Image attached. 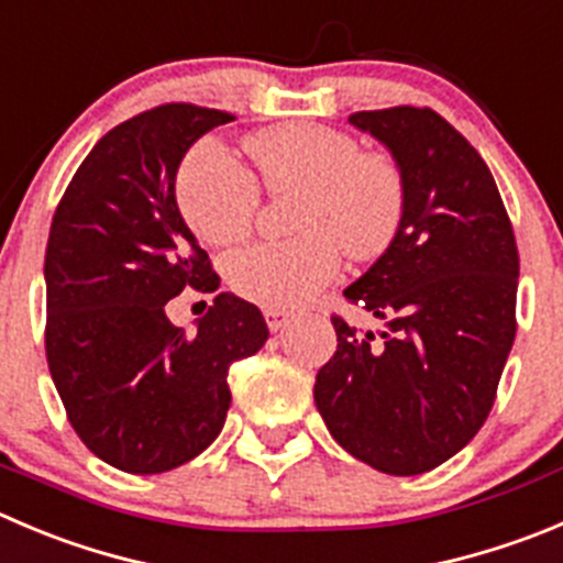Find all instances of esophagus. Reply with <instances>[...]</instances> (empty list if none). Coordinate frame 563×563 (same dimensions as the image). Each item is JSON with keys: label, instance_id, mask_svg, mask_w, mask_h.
<instances>
[{"label": "esophagus", "instance_id": "obj_1", "mask_svg": "<svg viewBox=\"0 0 563 563\" xmlns=\"http://www.w3.org/2000/svg\"><path fill=\"white\" fill-rule=\"evenodd\" d=\"M265 320H267V329L271 331H282L290 320V314L282 312V309H265Z\"/></svg>", "mask_w": 563, "mask_h": 563}]
</instances>
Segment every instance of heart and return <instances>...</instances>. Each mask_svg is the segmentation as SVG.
I'll list each match as a JSON object with an SVG mask.
<instances>
[{
	"label": "heart",
	"mask_w": 563,
	"mask_h": 563,
	"mask_svg": "<svg viewBox=\"0 0 563 563\" xmlns=\"http://www.w3.org/2000/svg\"><path fill=\"white\" fill-rule=\"evenodd\" d=\"M267 192H292V232L285 243H256L227 260L238 296L265 309H296L340 276L342 251L378 256L398 234L406 179L384 152H362L351 135L323 124H282L245 143ZM187 227L210 245H232L254 227L260 187L218 141L187 152L176 174Z\"/></svg>",
	"instance_id": "heart-1"
}]
</instances>
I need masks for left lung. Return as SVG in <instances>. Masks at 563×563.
<instances>
[{
  "instance_id": "left-lung-1",
  "label": "left lung",
  "mask_w": 563,
  "mask_h": 563,
  "mask_svg": "<svg viewBox=\"0 0 563 563\" xmlns=\"http://www.w3.org/2000/svg\"><path fill=\"white\" fill-rule=\"evenodd\" d=\"M347 121L395 154L406 212L382 260L345 290L389 331L358 334L331 314L336 351L314 404L358 462L420 475L456 456L495 404L517 334V240L484 157L431 107Z\"/></svg>"
}]
</instances>
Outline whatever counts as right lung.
<instances>
[{
	"instance_id": "right-lung-1",
	"label": "right lung",
	"mask_w": 563,
	"mask_h": 563,
	"mask_svg": "<svg viewBox=\"0 0 563 563\" xmlns=\"http://www.w3.org/2000/svg\"><path fill=\"white\" fill-rule=\"evenodd\" d=\"M232 112L170 101L107 132L68 181L46 243V362L93 456L132 475L190 462L221 433L229 367L260 351L254 303L221 292L196 334L165 303L221 276L176 207V168Z\"/></svg>"
}]
</instances>
